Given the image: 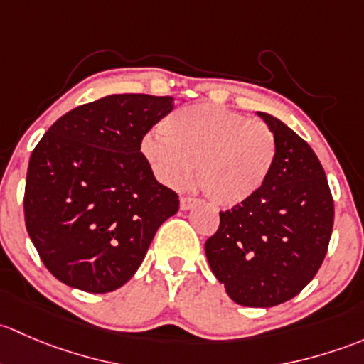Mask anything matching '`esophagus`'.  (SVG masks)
<instances>
[{
  "label": "esophagus",
  "mask_w": 364,
  "mask_h": 364,
  "mask_svg": "<svg viewBox=\"0 0 364 364\" xmlns=\"http://www.w3.org/2000/svg\"><path fill=\"white\" fill-rule=\"evenodd\" d=\"M196 203H198V201L194 200V198H187V196L181 198V208L182 210H191Z\"/></svg>",
  "instance_id": "1"
}]
</instances>
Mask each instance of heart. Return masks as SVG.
<instances>
[{
  "label": "heart",
  "mask_w": 364,
  "mask_h": 364,
  "mask_svg": "<svg viewBox=\"0 0 364 364\" xmlns=\"http://www.w3.org/2000/svg\"><path fill=\"white\" fill-rule=\"evenodd\" d=\"M145 134L141 156L168 187L186 186L196 166V183L219 207H237L256 196L277 157L275 134L264 122L212 103L178 108Z\"/></svg>",
  "instance_id": "b5f03b06"
}]
</instances>
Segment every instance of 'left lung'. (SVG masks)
I'll return each instance as SVG.
<instances>
[{
    "label": "left lung",
    "instance_id": "obj_1",
    "mask_svg": "<svg viewBox=\"0 0 364 364\" xmlns=\"http://www.w3.org/2000/svg\"><path fill=\"white\" fill-rule=\"evenodd\" d=\"M259 117L275 134L272 173L256 196L219 212L205 254L235 303L268 309L301 293L319 272L335 205L312 147L279 119Z\"/></svg>",
    "mask_w": 364,
    "mask_h": 364
}]
</instances>
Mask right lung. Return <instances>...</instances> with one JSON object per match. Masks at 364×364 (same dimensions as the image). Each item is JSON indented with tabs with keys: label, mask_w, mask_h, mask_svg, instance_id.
Segmentation results:
<instances>
[{
	"label": "right lung",
	"mask_w": 364,
	"mask_h": 364,
	"mask_svg": "<svg viewBox=\"0 0 364 364\" xmlns=\"http://www.w3.org/2000/svg\"><path fill=\"white\" fill-rule=\"evenodd\" d=\"M171 96L112 95L59 117L29 157L26 230L45 268L85 293L124 286L178 194L156 181L140 144Z\"/></svg>",
	"instance_id": "right-lung-1"
}]
</instances>
